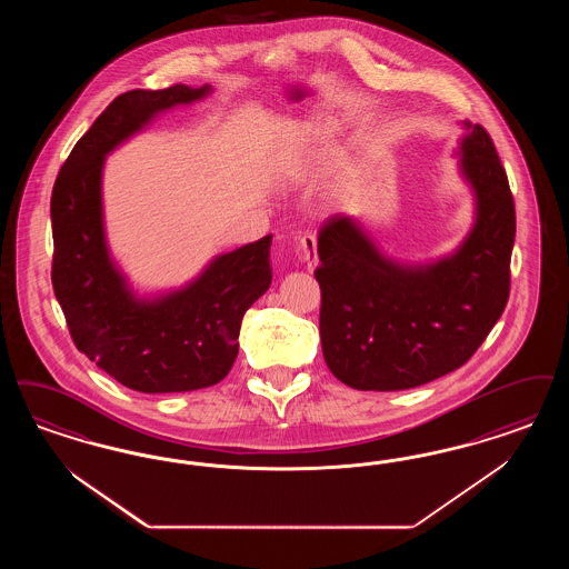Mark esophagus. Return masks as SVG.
I'll use <instances>...</instances> for the list:
<instances>
[{
  "instance_id": "34e87169",
  "label": "esophagus",
  "mask_w": 569,
  "mask_h": 569,
  "mask_svg": "<svg viewBox=\"0 0 569 569\" xmlns=\"http://www.w3.org/2000/svg\"><path fill=\"white\" fill-rule=\"evenodd\" d=\"M298 250L302 253V260L307 262L309 271H316L318 267V239L313 234H305L298 241Z\"/></svg>"
}]
</instances>
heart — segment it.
Instances as JSON below:
<instances>
[{
	"instance_id": "b5f03b06",
	"label": "heart",
	"mask_w": 569,
	"mask_h": 569,
	"mask_svg": "<svg viewBox=\"0 0 569 569\" xmlns=\"http://www.w3.org/2000/svg\"><path fill=\"white\" fill-rule=\"evenodd\" d=\"M307 141H311L316 148H319L321 143H326V137L309 136L307 137ZM309 162H311V154L305 152L300 146H298V150L290 152V157H288V164H290L295 171H298V173H305V171L309 169Z\"/></svg>"
}]
</instances>
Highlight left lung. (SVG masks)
Returning <instances> with one entry per match:
<instances>
[{"label":"left lung","mask_w":569,"mask_h":569,"mask_svg":"<svg viewBox=\"0 0 569 569\" xmlns=\"http://www.w3.org/2000/svg\"><path fill=\"white\" fill-rule=\"evenodd\" d=\"M455 157L475 192V224L459 248L426 264L386 256L353 216L319 230V337L345 386L398 391L466 365L510 292L515 201L489 133L470 120Z\"/></svg>","instance_id":"8db88e82"}]
</instances>
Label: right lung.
Wrapping results in <instances>:
<instances>
[{
    "label": "right lung",
    "mask_w": 569,
    "mask_h": 569,
    "mask_svg": "<svg viewBox=\"0 0 569 569\" xmlns=\"http://www.w3.org/2000/svg\"><path fill=\"white\" fill-rule=\"evenodd\" d=\"M209 92V84L122 92L73 146L52 188V288L69 335L91 362L141 393L220 383L239 353L241 319L273 279L271 234L216 256L180 290L150 298L133 292L108 248L106 157L160 112Z\"/></svg>",
    "instance_id": "right-lung-1"
}]
</instances>
